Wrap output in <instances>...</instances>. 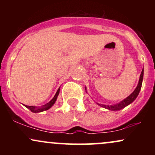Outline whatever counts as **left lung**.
<instances>
[{
    "mask_svg": "<svg viewBox=\"0 0 155 155\" xmlns=\"http://www.w3.org/2000/svg\"><path fill=\"white\" fill-rule=\"evenodd\" d=\"M143 68L142 69L141 74L140 75L139 81H138V85H137L136 88L135 89V90L133 91L132 93L128 97H127L126 98H124L123 101H122L121 102L118 103L117 104L114 105H104V104H100L98 103H96L98 106H101V107L106 108V109L110 110V111H119V110H121L122 108H124L126 107L127 106H128L130 104L136 100V98L138 97V94H139L140 89H141V85H142V81H143ZM85 90L87 92V87H85Z\"/></svg>",
    "mask_w": 155,
    "mask_h": 155,
    "instance_id": "obj_1",
    "label": "left lung"
}]
</instances>
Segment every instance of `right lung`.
Instances as JSON below:
<instances>
[{
  "label": "right lung",
  "instance_id": "obj_1",
  "mask_svg": "<svg viewBox=\"0 0 155 155\" xmlns=\"http://www.w3.org/2000/svg\"><path fill=\"white\" fill-rule=\"evenodd\" d=\"M60 93V87L59 89L58 90V91H57L56 94H55L54 97H53L51 100L49 101V103H47V104H46L45 105H44V106H41V107H36V106H26V105H24L25 106L26 108H28V109H30L32 112H33V113H39V112H42V111H47V110L49 109L51 106H53L55 104V102H56L57 101V98H58V96L59 95Z\"/></svg>",
  "mask_w": 155,
  "mask_h": 155
}]
</instances>
